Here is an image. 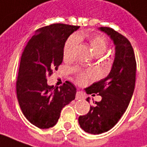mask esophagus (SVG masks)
<instances>
[{"label":"esophagus","mask_w":147,"mask_h":147,"mask_svg":"<svg viewBox=\"0 0 147 147\" xmlns=\"http://www.w3.org/2000/svg\"><path fill=\"white\" fill-rule=\"evenodd\" d=\"M83 98H84V94H83V92H81V91H78L77 93H76V99H77V100H79V99Z\"/></svg>","instance_id":"1"}]
</instances>
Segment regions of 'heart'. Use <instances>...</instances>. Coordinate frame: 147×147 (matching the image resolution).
<instances>
[{
  "instance_id": "1",
  "label": "heart",
  "mask_w": 147,
  "mask_h": 147,
  "mask_svg": "<svg viewBox=\"0 0 147 147\" xmlns=\"http://www.w3.org/2000/svg\"><path fill=\"white\" fill-rule=\"evenodd\" d=\"M85 37L87 38L88 43L90 45V47L92 49V52L96 56L102 55L105 53L108 47V40L106 37L101 35H86ZM82 36H71L67 39L65 42L64 51H63V55L65 59H71L74 57L76 51L78 48V46L79 43V39L82 38ZM95 74L92 70H88L86 72L78 71V77L77 81L79 84H86L87 82L94 78Z\"/></svg>"
}]
</instances>
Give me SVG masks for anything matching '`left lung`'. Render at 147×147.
Returning <instances> with one entry per match:
<instances>
[{
	"mask_svg": "<svg viewBox=\"0 0 147 147\" xmlns=\"http://www.w3.org/2000/svg\"><path fill=\"white\" fill-rule=\"evenodd\" d=\"M100 30L110 36L115 44V59L107 78L93 83L85 90L88 94L98 93L102 100L93 102L89 112L80 115V127L85 132L99 135L112 129L127 109L134 92L136 61L129 40L114 29L101 27ZM89 102V97L86 99Z\"/></svg>",
	"mask_w": 147,
	"mask_h": 147,
	"instance_id": "1",
	"label": "left lung"
}]
</instances>
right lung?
Returning <instances> with one entry per match:
<instances>
[{
  "label": "right lung",
  "mask_w": 147,
  "mask_h": 147,
  "mask_svg": "<svg viewBox=\"0 0 147 147\" xmlns=\"http://www.w3.org/2000/svg\"><path fill=\"white\" fill-rule=\"evenodd\" d=\"M79 26L54 24L38 29L22 53L16 81V95L23 114L38 128L57 123L63 107L75 99L71 82L57 87L47 85L48 76L62 62L63 49Z\"/></svg>",
  "instance_id": "1"
}]
</instances>
